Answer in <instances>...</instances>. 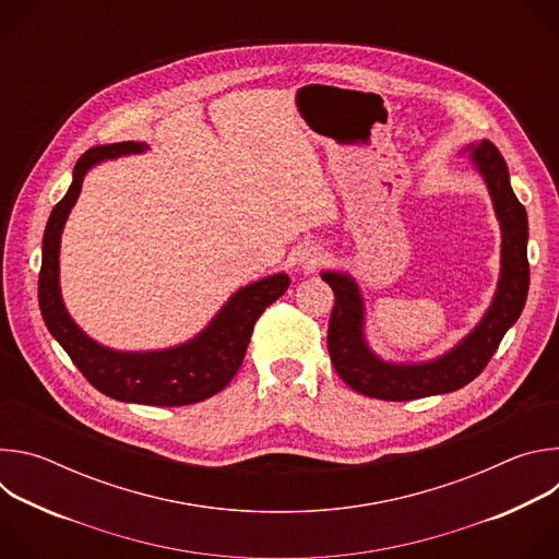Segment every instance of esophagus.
Listing matches in <instances>:
<instances>
[{
	"label": "esophagus",
	"mask_w": 559,
	"mask_h": 559,
	"mask_svg": "<svg viewBox=\"0 0 559 559\" xmlns=\"http://www.w3.org/2000/svg\"><path fill=\"white\" fill-rule=\"evenodd\" d=\"M323 259L325 257H323L321 248H313V246H305L296 252V265L305 272H313L318 265L323 263Z\"/></svg>",
	"instance_id": "34e87169"
}]
</instances>
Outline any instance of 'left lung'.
Segmentation results:
<instances>
[{
    "mask_svg": "<svg viewBox=\"0 0 559 559\" xmlns=\"http://www.w3.org/2000/svg\"><path fill=\"white\" fill-rule=\"evenodd\" d=\"M475 173L483 177L502 231L500 276L493 300L477 325L449 352L431 360L393 362L380 358L365 336V298L356 278L347 272L325 270L321 278L334 289L336 302L330 318L328 347L338 376L358 393L380 401H416V397L451 393L483 373L504 334L520 318L528 294V221L518 201L509 168L498 147L483 139L468 143Z\"/></svg>",
    "mask_w": 559,
    "mask_h": 559,
    "instance_id": "left-lung-1",
    "label": "left lung"
}]
</instances>
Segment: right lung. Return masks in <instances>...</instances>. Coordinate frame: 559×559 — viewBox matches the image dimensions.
I'll list each match as a JSON object with an SVG mask.
<instances>
[{
  "label": "right lung",
  "mask_w": 559,
  "mask_h": 559,
  "mask_svg": "<svg viewBox=\"0 0 559 559\" xmlns=\"http://www.w3.org/2000/svg\"><path fill=\"white\" fill-rule=\"evenodd\" d=\"M145 143L123 141L88 150L72 170L66 197L52 207L41 243L39 309L52 338L66 349L76 369L102 393L121 403L181 407L218 393L241 367L259 316L289 287L285 272L236 289L212 321L190 341L166 349L121 352L91 338L68 313L59 285L61 231L74 207L82 183L95 166L108 158L145 152Z\"/></svg>",
  "instance_id": "1"
}]
</instances>
